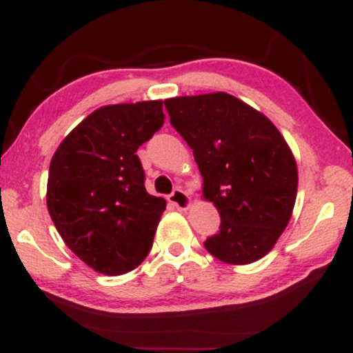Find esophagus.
Here are the masks:
<instances>
[{"label": "esophagus", "instance_id": "esophagus-1", "mask_svg": "<svg viewBox=\"0 0 353 353\" xmlns=\"http://www.w3.org/2000/svg\"><path fill=\"white\" fill-rule=\"evenodd\" d=\"M168 202L175 205L178 210H186L191 204V197L188 196L185 191H181L180 188H175V190L172 191V194L168 196Z\"/></svg>", "mask_w": 353, "mask_h": 353}]
</instances>
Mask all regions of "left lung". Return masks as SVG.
Wrapping results in <instances>:
<instances>
[{"instance_id":"left-lung-1","label":"left lung","mask_w":353,"mask_h":353,"mask_svg":"<svg viewBox=\"0 0 353 353\" xmlns=\"http://www.w3.org/2000/svg\"><path fill=\"white\" fill-rule=\"evenodd\" d=\"M172 127L192 149L202 194L220 214L204 248L221 262L252 263L273 249L291 219L297 165L278 128L226 93L163 101Z\"/></svg>"}]
</instances>
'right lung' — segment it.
<instances>
[{
  "mask_svg": "<svg viewBox=\"0 0 353 353\" xmlns=\"http://www.w3.org/2000/svg\"><path fill=\"white\" fill-rule=\"evenodd\" d=\"M163 120L162 101L104 105L77 125L51 159V220L67 248L96 272H132L152 248L165 199L146 191L137 151Z\"/></svg>",
  "mask_w": 353,
  "mask_h": 353,
  "instance_id": "right-lung-1",
  "label": "right lung"
}]
</instances>
